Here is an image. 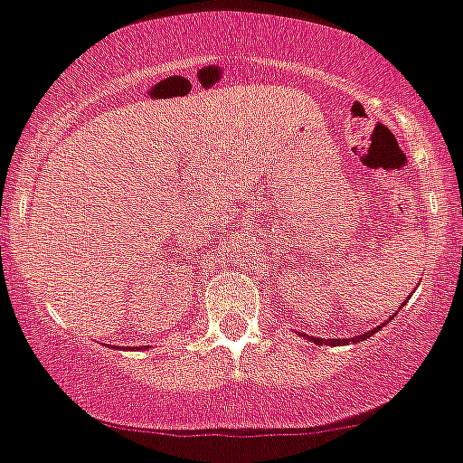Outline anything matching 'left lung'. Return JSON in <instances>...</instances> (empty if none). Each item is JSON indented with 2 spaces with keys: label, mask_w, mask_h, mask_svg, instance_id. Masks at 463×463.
I'll use <instances>...</instances> for the list:
<instances>
[{
  "label": "left lung",
  "mask_w": 463,
  "mask_h": 463,
  "mask_svg": "<svg viewBox=\"0 0 463 463\" xmlns=\"http://www.w3.org/2000/svg\"><path fill=\"white\" fill-rule=\"evenodd\" d=\"M382 326H387V321H384V324H382ZM382 326H375V328H373V331L361 333V335H356V337H347V340H345V337H335V340H326V337H315V335H307V340H312V343H315V345H324V343H328V345H337V347H340V345L359 343V340H365V337H371L373 333L380 331Z\"/></svg>",
  "instance_id": "obj_1"
}]
</instances>
